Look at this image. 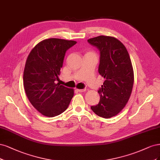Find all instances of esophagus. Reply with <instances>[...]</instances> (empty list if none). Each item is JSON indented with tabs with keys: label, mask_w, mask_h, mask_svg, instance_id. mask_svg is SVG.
I'll list each match as a JSON object with an SVG mask.
<instances>
[{
	"label": "esophagus",
	"mask_w": 160,
	"mask_h": 160,
	"mask_svg": "<svg viewBox=\"0 0 160 160\" xmlns=\"http://www.w3.org/2000/svg\"><path fill=\"white\" fill-rule=\"evenodd\" d=\"M76 90L78 91V92H85L86 90V88H84V89H77Z\"/></svg>",
	"instance_id": "obj_1"
}]
</instances>
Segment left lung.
<instances>
[{"label":"left lung","instance_id":"1","mask_svg":"<svg viewBox=\"0 0 160 160\" xmlns=\"http://www.w3.org/2000/svg\"><path fill=\"white\" fill-rule=\"evenodd\" d=\"M88 42L100 51L98 72L105 78L98 91V104L91 109L98 116L110 118L122 111L132 93L134 77L130 55L125 46L114 37L99 36Z\"/></svg>","mask_w":160,"mask_h":160}]
</instances>
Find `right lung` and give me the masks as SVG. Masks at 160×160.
Masks as SVG:
<instances>
[{
  "instance_id": "right-lung-1",
  "label": "right lung",
  "mask_w": 160,
  "mask_h": 160,
  "mask_svg": "<svg viewBox=\"0 0 160 160\" xmlns=\"http://www.w3.org/2000/svg\"><path fill=\"white\" fill-rule=\"evenodd\" d=\"M76 41L49 38L41 41L30 52L23 75L24 90L32 105L42 115L54 117L64 112L74 90L56 84L66 52Z\"/></svg>"
}]
</instances>
